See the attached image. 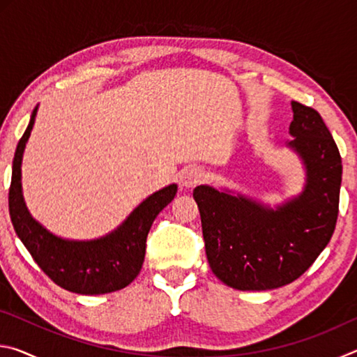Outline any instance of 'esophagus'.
Here are the masks:
<instances>
[{"mask_svg":"<svg viewBox=\"0 0 357 357\" xmlns=\"http://www.w3.org/2000/svg\"><path fill=\"white\" fill-rule=\"evenodd\" d=\"M203 179H204V173L202 168L198 167L185 168L183 174H181V184L184 187H195L197 184H200Z\"/></svg>","mask_w":357,"mask_h":357,"instance_id":"obj_1","label":"esophagus"}]
</instances>
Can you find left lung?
I'll use <instances>...</instances> for the list:
<instances>
[{
	"label": "left lung",
	"instance_id": "obj_1",
	"mask_svg": "<svg viewBox=\"0 0 357 357\" xmlns=\"http://www.w3.org/2000/svg\"><path fill=\"white\" fill-rule=\"evenodd\" d=\"M288 144L307 168L302 195L277 211L209 185L193 198L200 209L204 249L213 273L243 291L274 289L305 273L334 234L342 184V157L315 108L291 102Z\"/></svg>",
	"mask_w": 357,
	"mask_h": 357
}]
</instances>
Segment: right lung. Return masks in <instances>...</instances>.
Returning <instances> with one entry per match:
<instances>
[{
	"instance_id": "add662e5",
	"label": "right lung",
	"mask_w": 357,
	"mask_h": 357,
	"mask_svg": "<svg viewBox=\"0 0 357 357\" xmlns=\"http://www.w3.org/2000/svg\"><path fill=\"white\" fill-rule=\"evenodd\" d=\"M38 108L17 144L9 187V214L15 233L39 268L64 289L78 294H104L128 287L140 273L146 238L157 214L176 195L172 184L146 198L116 231L108 236L75 243L53 236L31 219L22 197V155L31 134Z\"/></svg>"
}]
</instances>
